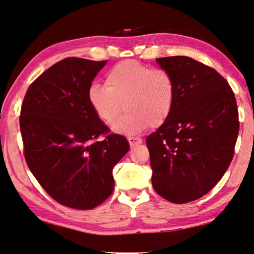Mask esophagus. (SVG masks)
I'll list each match as a JSON object with an SVG mask.
<instances>
[{
	"mask_svg": "<svg viewBox=\"0 0 254 254\" xmlns=\"http://www.w3.org/2000/svg\"><path fill=\"white\" fill-rule=\"evenodd\" d=\"M127 140H129V144H130V146L131 148H135V146H137V145H139L140 143L143 142V139L142 138H139V137H129V138H127Z\"/></svg>",
	"mask_w": 254,
	"mask_h": 254,
	"instance_id": "esophagus-1",
	"label": "esophagus"
}]
</instances>
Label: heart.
<instances>
[{
  "label": "heart",
  "mask_w": 254,
  "mask_h": 254,
  "mask_svg": "<svg viewBox=\"0 0 254 254\" xmlns=\"http://www.w3.org/2000/svg\"><path fill=\"white\" fill-rule=\"evenodd\" d=\"M87 97L96 115L106 124H111L124 106L127 112L112 127L118 133L136 135L169 117L176 100V81L167 69L127 60L109 69L105 86L91 85Z\"/></svg>",
  "instance_id": "1"
}]
</instances>
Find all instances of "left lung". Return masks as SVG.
<instances>
[{
  "label": "left lung",
  "mask_w": 254,
  "mask_h": 254,
  "mask_svg": "<svg viewBox=\"0 0 254 254\" xmlns=\"http://www.w3.org/2000/svg\"><path fill=\"white\" fill-rule=\"evenodd\" d=\"M176 81L164 123L146 137L152 187L174 203L206 195L230 167L239 132L234 93L212 67L189 57L157 58Z\"/></svg>",
  "instance_id": "left-lung-1"
}]
</instances>
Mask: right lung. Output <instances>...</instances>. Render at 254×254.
<instances>
[{"label":"right lung","mask_w":254,"mask_h":254,"mask_svg":"<svg viewBox=\"0 0 254 254\" xmlns=\"http://www.w3.org/2000/svg\"><path fill=\"white\" fill-rule=\"evenodd\" d=\"M105 64L60 60L30 84L21 106L27 166L51 197L71 208L92 209L112 194V169L130 149L88 102V87Z\"/></svg>","instance_id":"obj_1"}]
</instances>
